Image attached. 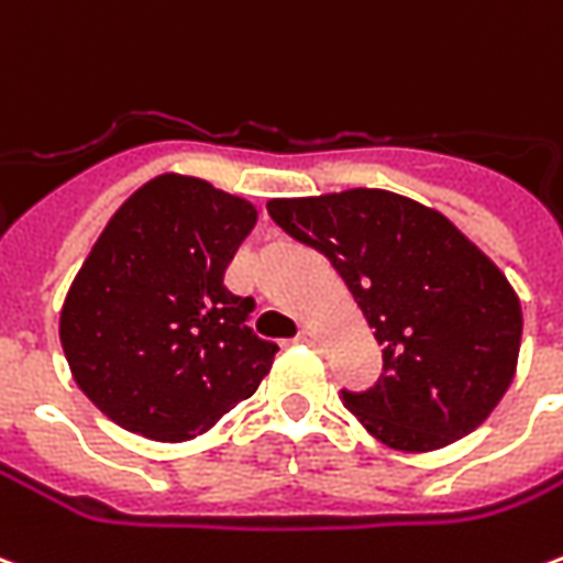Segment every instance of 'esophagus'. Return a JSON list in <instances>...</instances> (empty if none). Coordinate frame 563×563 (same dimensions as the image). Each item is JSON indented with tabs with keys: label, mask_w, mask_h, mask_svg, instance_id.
<instances>
[{
	"label": "esophagus",
	"mask_w": 563,
	"mask_h": 563,
	"mask_svg": "<svg viewBox=\"0 0 563 563\" xmlns=\"http://www.w3.org/2000/svg\"><path fill=\"white\" fill-rule=\"evenodd\" d=\"M298 341H301V344H317V341H320V335H317V329L305 325V329L298 332Z\"/></svg>",
	"instance_id": "obj_1"
}]
</instances>
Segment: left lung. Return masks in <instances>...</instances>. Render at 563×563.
<instances>
[{
  "label": "left lung",
  "mask_w": 563,
  "mask_h": 563,
  "mask_svg": "<svg viewBox=\"0 0 563 563\" xmlns=\"http://www.w3.org/2000/svg\"><path fill=\"white\" fill-rule=\"evenodd\" d=\"M268 213L320 250L384 344V375L341 390L350 415L396 451H439L482 427L509 390L521 301L454 222L384 188L274 198Z\"/></svg>",
  "instance_id": "left-lung-1"
}]
</instances>
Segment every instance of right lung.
<instances>
[{
  "instance_id": "add662e5",
  "label": "right lung",
  "mask_w": 563,
  "mask_h": 563,
  "mask_svg": "<svg viewBox=\"0 0 563 563\" xmlns=\"http://www.w3.org/2000/svg\"><path fill=\"white\" fill-rule=\"evenodd\" d=\"M255 219L250 200L161 173L106 222L63 301L60 344L118 427L188 442L258 390L280 347L246 325L253 298L225 286Z\"/></svg>"
}]
</instances>
